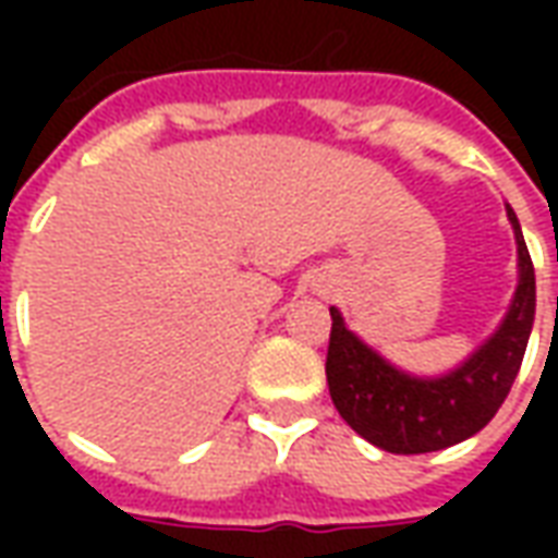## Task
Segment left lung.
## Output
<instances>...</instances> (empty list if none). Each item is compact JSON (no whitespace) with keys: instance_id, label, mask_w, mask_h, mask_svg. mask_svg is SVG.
Wrapping results in <instances>:
<instances>
[{"instance_id":"obj_1","label":"left lung","mask_w":558,"mask_h":558,"mask_svg":"<svg viewBox=\"0 0 558 558\" xmlns=\"http://www.w3.org/2000/svg\"><path fill=\"white\" fill-rule=\"evenodd\" d=\"M505 211L517 239L514 299L499 328L454 371L407 374L350 331L338 307H328V391L340 418L376 448L427 454L463 442L487 427L514 386L535 323V268L514 208L505 206Z\"/></svg>"}]
</instances>
